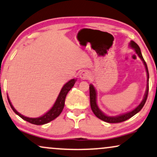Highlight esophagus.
I'll return each mask as SVG.
<instances>
[{
	"mask_svg": "<svg viewBox=\"0 0 157 157\" xmlns=\"http://www.w3.org/2000/svg\"><path fill=\"white\" fill-rule=\"evenodd\" d=\"M90 73L88 71H86V70H83L79 73V77L83 79V80H85V79H88V78H90Z\"/></svg>",
	"mask_w": 157,
	"mask_h": 157,
	"instance_id": "34e87169",
	"label": "esophagus"
}]
</instances>
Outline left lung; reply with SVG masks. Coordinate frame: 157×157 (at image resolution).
I'll list each match as a JSON object with an SVG mask.
<instances>
[{"label": "left lung", "mask_w": 157, "mask_h": 157, "mask_svg": "<svg viewBox=\"0 0 157 157\" xmlns=\"http://www.w3.org/2000/svg\"><path fill=\"white\" fill-rule=\"evenodd\" d=\"M129 46H130L132 49L135 50V52H136L137 55H138V57L140 58L141 60L143 61L144 65L145 68H146V73H147V86H146V92H145L144 99H143L142 101L139 105L137 106L136 108H135L132 111L127 112V113H123L121 115L116 116V117H109V116L105 115L103 112L100 111V109L98 108V104H97V92L95 88L94 87V86L92 84L90 85V105L91 108H92V111L93 112L94 115L96 116L98 119L102 120V121H105V122L108 123H119L122 122V121H124L126 120L130 119L131 117H132L133 116L135 115L137 113H138L139 111L142 109L144 105L146 103V101L147 100V97H148V79H149V74H148V67H147L146 63L145 62L144 57H143L142 54H141V51L140 47H139L138 44L135 43L133 40H131L130 43H129Z\"/></svg>", "instance_id": "left-lung-1"}]
</instances>
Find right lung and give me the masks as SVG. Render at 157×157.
Listing matches in <instances>:
<instances>
[{
	"label": "right lung",
	"mask_w": 157,
	"mask_h": 157,
	"mask_svg": "<svg viewBox=\"0 0 157 157\" xmlns=\"http://www.w3.org/2000/svg\"><path fill=\"white\" fill-rule=\"evenodd\" d=\"M76 82V79L73 78L71 80H70L68 82H67L62 88V90L59 92V95H58L57 100L54 104V105L52 106V108L49 110V111H47L45 114H44L41 117H38V118H29L27 117H25V116L22 115L21 113H19L18 111L13 108V106L11 104V102L9 100V97L7 96L8 98V101L9 102V105H10L11 108H12V110L15 113L17 114L19 117H20L22 119L25 120V121H28V122L33 124L36 125H42L45 124H47L50 122V121L56 119L59 114L61 113V112L63 111L64 105H65V98H66L67 94L68 93L70 90L72 89V87L74 86L75 83Z\"/></svg>",
	"instance_id": "1"
}]
</instances>
